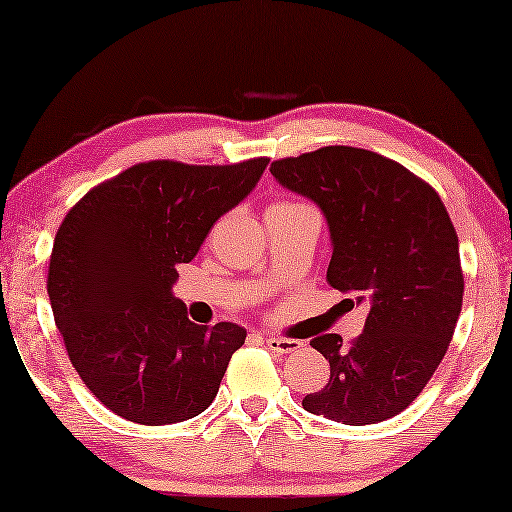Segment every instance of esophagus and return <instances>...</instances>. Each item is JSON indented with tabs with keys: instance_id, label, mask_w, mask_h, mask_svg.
<instances>
[{
	"instance_id": "34e87169",
	"label": "esophagus",
	"mask_w": 512,
	"mask_h": 512,
	"mask_svg": "<svg viewBox=\"0 0 512 512\" xmlns=\"http://www.w3.org/2000/svg\"><path fill=\"white\" fill-rule=\"evenodd\" d=\"M265 345H268L272 352H277V354H293L303 347V342L289 340V338H265Z\"/></svg>"
}]
</instances>
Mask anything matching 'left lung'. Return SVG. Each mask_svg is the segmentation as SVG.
Here are the masks:
<instances>
[{
    "label": "left lung",
    "mask_w": 512,
    "mask_h": 512,
    "mask_svg": "<svg viewBox=\"0 0 512 512\" xmlns=\"http://www.w3.org/2000/svg\"><path fill=\"white\" fill-rule=\"evenodd\" d=\"M270 172L317 202L333 242L328 284L368 305L349 347L335 333L312 340L331 377L303 408L349 426L384 422L436 373L461 314L464 275L450 214L417 174L354 146L275 160Z\"/></svg>",
    "instance_id": "8db88e82"
}]
</instances>
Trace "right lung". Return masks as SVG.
Wrapping results in <instances>:
<instances>
[{"instance_id":"1","label":"right lung","mask_w":512,"mask_h":512,"mask_svg":"<svg viewBox=\"0 0 512 512\" xmlns=\"http://www.w3.org/2000/svg\"><path fill=\"white\" fill-rule=\"evenodd\" d=\"M268 165H132L88 191L58 228L48 298L69 361L97 401L135 424L163 426L214 401L247 331L193 324L172 296L223 214L247 198Z\"/></svg>"}]
</instances>
